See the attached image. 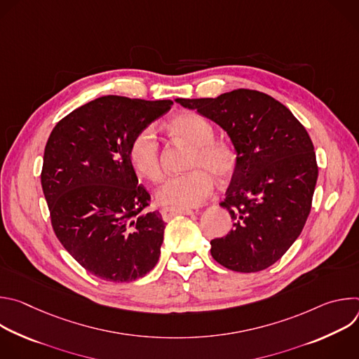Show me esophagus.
Returning a JSON list of instances; mask_svg holds the SVG:
<instances>
[{"mask_svg": "<svg viewBox=\"0 0 359 359\" xmlns=\"http://www.w3.org/2000/svg\"><path fill=\"white\" fill-rule=\"evenodd\" d=\"M161 213H162V217L165 222H169L170 219H173L175 216H179V215H193V212L189 209H172V208L162 209Z\"/></svg>", "mask_w": 359, "mask_h": 359, "instance_id": "esophagus-1", "label": "esophagus"}]
</instances>
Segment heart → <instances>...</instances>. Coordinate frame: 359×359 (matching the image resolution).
Masks as SVG:
<instances>
[{
  "label": "heart",
  "mask_w": 359,
  "mask_h": 359,
  "mask_svg": "<svg viewBox=\"0 0 359 359\" xmlns=\"http://www.w3.org/2000/svg\"><path fill=\"white\" fill-rule=\"evenodd\" d=\"M172 132L193 144L189 173L169 177L156 191V201L172 209L197 208L215 189V176L229 177L236 166L234 151L216 142L212 123L196 112H184L169 123ZM129 161L135 172L151 182L162 176L158 135L153 126L139 130L129 144Z\"/></svg>",
  "instance_id": "heart-1"
}]
</instances>
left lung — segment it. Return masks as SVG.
Masks as SVG:
<instances>
[{
    "instance_id": "obj_1",
    "label": "left lung",
    "mask_w": 359,
    "mask_h": 359,
    "mask_svg": "<svg viewBox=\"0 0 359 359\" xmlns=\"http://www.w3.org/2000/svg\"><path fill=\"white\" fill-rule=\"evenodd\" d=\"M175 100L217 123L236 150L220 203L233 229L210 241L213 259L238 273L266 270L298 238L311 210L318 168L309 133L281 102L259 90Z\"/></svg>"
}]
</instances>
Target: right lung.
Masks as SVG:
<instances>
[{
    "mask_svg": "<svg viewBox=\"0 0 359 359\" xmlns=\"http://www.w3.org/2000/svg\"><path fill=\"white\" fill-rule=\"evenodd\" d=\"M172 100L108 95L72 111L50 132L41 184L54 231L90 274L129 283L156 266L165 222L129 161L132 137Z\"/></svg>",
    "mask_w": 359,
    "mask_h": 359,
    "instance_id": "1",
    "label": "right lung"
}]
</instances>
